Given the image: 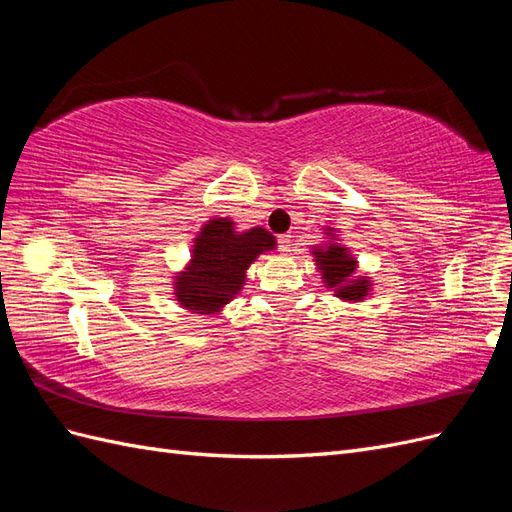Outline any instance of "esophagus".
<instances>
[{"label":"esophagus","instance_id":"1","mask_svg":"<svg viewBox=\"0 0 512 512\" xmlns=\"http://www.w3.org/2000/svg\"><path fill=\"white\" fill-rule=\"evenodd\" d=\"M277 243H280V250L284 252V254H290L292 252V235H282L280 239H277Z\"/></svg>","mask_w":512,"mask_h":512}]
</instances>
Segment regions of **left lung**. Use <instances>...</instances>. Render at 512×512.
Returning <instances> with one entry per match:
<instances>
[{
	"mask_svg": "<svg viewBox=\"0 0 512 512\" xmlns=\"http://www.w3.org/2000/svg\"><path fill=\"white\" fill-rule=\"evenodd\" d=\"M327 241L314 245L312 254L316 260V269L322 275V282L335 292L342 301L359 303L371 294V280L367 275H356L359 262L350 254L348 247L339 243L335 228H324Z\"/></svg>",
	"mask_w": 512,
	"mask_h": 512,
	"instance_id": "obj_1",
	"label": "left lung"
}]
</instances>
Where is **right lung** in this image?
<instances>
[{"label":"right lung","instance_id":"add662e5","mask_svg":"<svg viewBox=\"0 0 512 512\" xmlns=\"http://www.w3.org/2000/svg\"><path fill=\"white\" fill-rule=\"evenodd\" d=\"M275 245L267 228L239 232L230 218L209 220L194 239L190 262L175 273V299L192 314L222 312L241 292L252 262Z\"/></svg>","mask_w":512,"mask_h":512}]
</instances>
